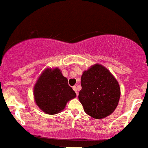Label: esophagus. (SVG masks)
<instances>
[{
    "label": "esophagus",
    "instance_id": "obj_1",
    "mask_svg": "<svg viewBox=\"0 0 148 148\" xmlns=\"http://www.w3.org/2000/svg\"><path fill=\"white\" fill-rule=\"evenodd\" d=\"M72 88H73V89H74V91H75V92H76V94H77V96H78V91H77V86H74L72 87Z\"/></svg>",
    "mask_w": 148,
    "mask_h": 148
}]
</instances>
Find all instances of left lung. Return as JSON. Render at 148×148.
Masks as SVG:
<instances>
[{
	"mask_svg": "<svg viewBox=\"0 0 148 148\" xmlns=\"http://www.w3.org/2000/svg\"><path fill=\"white\" fill-rule=\"evenodd\" d=\"M79 99L88 115L101 119L111 114L119 103L121 89L117 80L106 68L95 64L84 71Z\"/></svg>",
	"mask_w": 148,
	"mask_h": 148,
	"instance_id": "1",
	"label": "left lung"
}]
</instances>
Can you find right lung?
Returning a JSON list of instances; mask_svg holds the SVG:
<instances>
[{
  "mask_svg": "<svg viewBox=\"0 0 148 148\" xmlns=\"http://www.w3.org/2000/svg\"><path fill=\"white\" fill-rule=\"evenodd\" d=\"M34 94L40 109L50 115L62 111L68 101L77 96L58 68L47 69L42 74L34 88Z\"/></svg>",
  "mask_w": 148,
  "mask_h": 148,
  "instance_id": "right-lung-1",
  "label": "right lung"
}]
</instances>
